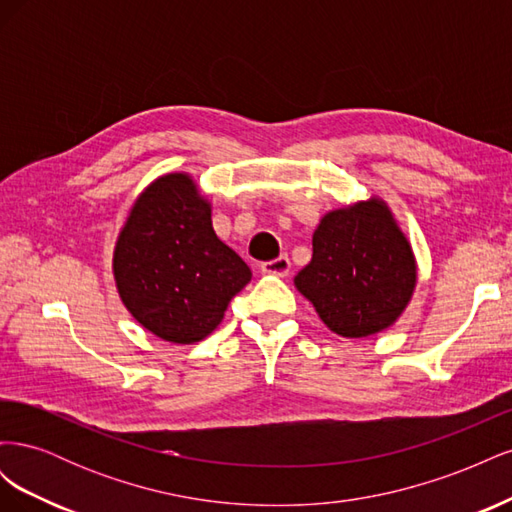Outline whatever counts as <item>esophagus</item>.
Here are the masks:
<instances>
[{
	"label": "esophagus",
	"instance_id": "34e87169",
	"mask_svg": "<svg viewBox=\"0 0 512 512\" xmlns=\"http://www.w3.org/2000/svg\"><path fill=\"white\" fill-rule=\"evenodd\" d=\"M260 271L267 273V275H288L290 273V258L288 256H277L273 260L262 262Z\"/></svg>",
	"mask_w": 512,
	"mask_h": 512
}]
</instances>
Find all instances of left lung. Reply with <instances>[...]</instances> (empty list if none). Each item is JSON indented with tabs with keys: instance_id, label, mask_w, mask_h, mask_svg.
<instances>
[{
	"instance_id": "left-lung-1",
	"label": "left lung",
	"mask_w": 512,
	"mask_h": 512,
	"mask_svg": "<svg viewBox=\"0 0 512 512\" xmlns=\"http://www.w3.org/2000/svg\"><path fill=\"white\" fill-rule=\"evenodd\" d=\"M314 254L294 277L318 316L342 337H367L397 320L416 284L414 256L389 209L371 198L324 215Z\"/></svg>"
}]
</instances>
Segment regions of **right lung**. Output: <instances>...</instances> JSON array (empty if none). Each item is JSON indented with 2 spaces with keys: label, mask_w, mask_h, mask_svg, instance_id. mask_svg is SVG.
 Wrapping results in <instances>:
<instances>
[{
  "label": "right lung",
  "mask_w": 512,
  "mask_h": 512,
  "mask_svg": "<svg viewBox=\"0 0 512 512\" xmlns=\"http://www.w3.org/2000/svg\"><path fill=\"white\" fill-rule=\"evenodd\" d=\"M115 280L130 314L175 344L205 339L252 280L211 226L188 175H166L138 196L115 247Z\"/></svg>",
  "instance_id": "1"
}]
</instances>
